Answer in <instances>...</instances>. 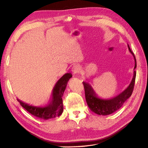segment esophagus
Listing matches in <instances>:
<instances>
[{"instance_id":"34e87169","label":"esophagus","mask_w":148,"mask_h":148,"mask_svg":"<svg viewBox=\"0 0 148 148\" xmlns=\"http://www.w3.org/2000/svg\"><path fill=\"white\" fill-rule=\"evenodd\" d=\"M81 69H80V67H79L78 66H74L72 68V72H73V73L74 74H76L79 73Z\"/></svg>"}]
</instances>
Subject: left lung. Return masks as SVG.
<instances>
[{
  "label": "left lung",
  "mask_w": 148,
  "mask_h": 148,
  "mask_svg": "<svg viewBox=\"0 0 148 148\" xmlns=\"http://www.w3.org/2000/svg\"><path fill=\"white\" fill-rule=\"evenodd\" d=\"M128 48L130 52L132 54V56L134 57L135 69L137 66L136 57L134 56V54L132 50H130L129 45ZM136 76V72L134 71L133 78L129 86L123 92H122L121 94H119L114 98L109 99L99 98L96 95L93 89L91 88V86L86 83V82H82L85 91L86 100L89 108L95 113L100 115H107L118 110L123 105V104L124 103V102L127 99L131 96L134 90V87Z\"/></svg>",
  "instance_id": "1"
}]
</instances>
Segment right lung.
<instances>
[{
    "mask_svg": "<svg viewBox=\"0 0 148 148\" xmlns=\"http://www.w3.org/2000/svg\"><path fill=\"white\" fill-rule=\"evenodd\" d=\"M72 76L73 75L71 73H66L57 82L53 89L52 97L49 105L44 107H37L26 104L18 99V101L24 108L38 118L47 120L60 116L64 110L63 94L66 90L67 82Z\"/></svg>",
    "mask_w": 148,
    "mask_h": 148,
    "instance_id": "obj_1",
    "label": "right lung"
}]
</instances>
